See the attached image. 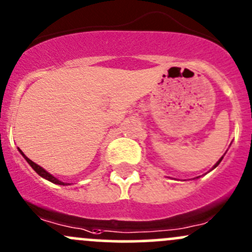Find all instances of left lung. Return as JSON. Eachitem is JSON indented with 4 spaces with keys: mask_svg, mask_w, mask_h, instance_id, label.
<instances>
[{
    "mask_svg": "<svg viewBox=\"0 0 252 252\" xmlns=\"http://www.w3.org/2000/svg\"><path fill=\"white\" fill-rule=\"evenodd\" d=\"M222 159H223V157L221 158V159H220V160H219V161H217V162H216V164H215V166H214V167H212V170H214V168H215V167H217V166H219V164H220V162H221V161H222Z\"/></svg>",
    "mask_w": 252,
    "mask_h": 252,
    "instance_id": "obj_1",
    "label": "left lung"
}]
</instances>
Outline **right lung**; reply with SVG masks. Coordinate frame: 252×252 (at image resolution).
I'll list each match as a JSON object with an SVG mask.
<instances>
[{"label": "right lung", "instance_id": "right-lung-1", "mask_svg": "<svg viewBox=\"0 0 252 252\" xmlns=\"http://www.w3.org/2000/svg\"><path fill=\"white\" fill-rule=\"evenodd\" d=\"M19 152H20V154H22L23 157H24V159L27 160L28 162H29V165L31 166V167H32L33 170L36 171V173H37V175H40L41 177H43V178H45V180H47V181H49V182H52V183H54V184H59V186H66V183L62 182V181H59L58 178H56V177H54V176H52L51 173H48L47 171L45 170V168H42V167H41V166H38L37 164H35V162H33V161H31L29 158L25 157V154L20 149H19Z\"/></svg>", "mask_w": 252, "mask_h": 252}]
</instances>
